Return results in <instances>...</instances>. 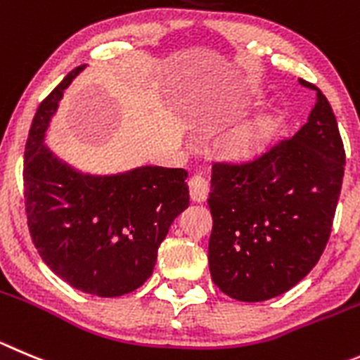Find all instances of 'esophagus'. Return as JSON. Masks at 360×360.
I'll use <instances>...</instances> for the list:
<instances>
[{
  "label": "esophagus",
  "instance_id": "esophagus-1",
  "mask_svg": "<svg viewBox=\"0 0 360 360\" xmlns=\"http://www.w3.org/2000/svg\"><path fill=\"white\" fill-rule=\"evenodd\" d=\"M188 186H190V197L193 202L206 200L207 193H210V183L202 176H191L188 181Z\"/></svg>",
  "mask_w": 360,
  "mask_h": 360
}]
</instances>
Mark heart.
<instances>
[{"instance_id": "1", "label": "heart", "mask_w": 360, "mask_h": 360, "mask_svg": "<svg viewBox=\"0 0 360 360\" xmlns=\"http://www.w3.org/2000/svg\"><path fill=\"white\" fill-rule=\"evenodd\" d=\"M252 146V136L250 134H238L236 139L233 140V147L236 150H247Z\"/></svg>"}]
</instances>
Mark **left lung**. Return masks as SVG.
I'll list each match as a JSON object with an SVG mask.
<instances>
[{"instance_id": "left-lung-1", "label": "left lung", "mask_w": 360, "mask_h": 360, "mask_svg": "<svg viewBox=\"0 0 360 360\" xmlns=\"http://www.w3.org/2000/svg\"><path fill=\"white\" fill-rule=\"evenodd\" d=\"M307 122L247 161H217L211 174L213 282L241 302H263L298 284L330 238L345 176V146L318 86Z\"/></svg>"}]
</instances>
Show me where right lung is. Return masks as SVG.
Masks as SVG:
<instances>
[{
  "mask_svg": "<svg viewBox=\"0 0 360 360\" xmlns=\"http://www.w3.org/2000/svg\"><path fill=\"white\" fill-rule=\"evenodd\" d=\"M70 70L37 108L25 147V206L33 245L60 278L83 293L120 297L153 275L158 248L190 204L184 169L140 167L108 177L74 172L44 147Z\"/></svg>",
  "mask_w": 360,
  "mask_h": 360,
  "instance_id": "add662e5",
  "label": "right lung"
}]
</instances>
